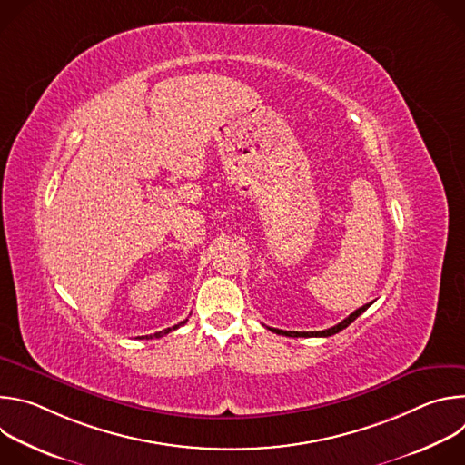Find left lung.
Returning <instances> with one entry per match:
<instances>
[{
	"label": "left lung",
	"mask_w": 465,
	"mask_h": 465,
	"mask_svg": "<svg viewBox=\"0 0 465 465\" xmlns=\"http://www.w3.org/2000/svg\"><path fill=\"white\" fill-rule=\"evenodd\" d=\"M373 302H370V303H366V305H362V307H359L355 312H351L348 318H344L341 323H337V325H333V327H329V329H323V331H282V329H276V327H269L272 333H276V335H285V337H331V335H337V333H341L342 329H346L355 318H359L370 305H371Z\"/></svg>",
	"instance_id": "left-lung-1"
}]
</instances>
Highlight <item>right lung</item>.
I'll return each mask as SVG.
<instances>
[{"label": "right lung", "instance_id": "right-lung-1", "mask_svg": "<svg viewBox=\"0 0 465 465\" xmlns=\"http://www.w3.org/2000/svg\"><path fill=\"white\" fill-rule=\"evenodd\" d=\"M185 322H187V320H183V322H180V323H176V325H173V327H167V329H163V331H158V333H154V335H145V337H138V339H147V341H151V339H160V337H163V335L171 333V331L178 329L180 325H183Z\"/></svg>", "mask_w": 465, "mask_h": 465}]
</instances>
